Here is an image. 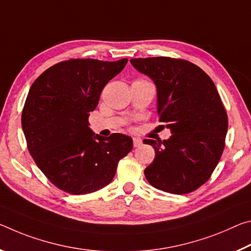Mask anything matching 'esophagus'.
Listing matches in <instances>:
<instances>
[{"label": "esophagus", "instance_id": "esophagus-1", "mask_svg": "<svg viewBox=\"0 0 251 251\" xmlns=\"http://www.w3.org/2000/svg\"><path fill=\"white\" fill-rule=\"evenodd\" d=\"M142 143V140L140 138H133V146L137 148V147H140Z\"/></svg>", "mask_w": 251, "mask_h": 251}]
</instances>
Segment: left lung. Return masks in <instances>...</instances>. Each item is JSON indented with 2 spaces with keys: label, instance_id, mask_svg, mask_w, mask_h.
<instances>
[{
  "label": "left lung",
  "instance_id": "left-lung-1",
  "mask_svg": "<svg viewBox=\"0 0 251 251\" xmlns=\"http://www.w3.org/2000/svg\"><path fill=\"white\" fill-rule=\"evenodd\" d=\"M130 62L157 85L159 121L172 133L168 140H143L155 151L145 170L147 180L169 194L197 190L211 176L226 145L228 116L215 83L187 60L157 56Z\"/></svg>",
  "mask_w": 251,
  "mask_h": 251
}]
</instances>
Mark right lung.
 <instances>
[{
	"label": "right lung",
	"mask_w": 251,
	"mask_h": 251,
	"mask_svg": "<svg viewBox=\"0 0 251 251\" xmlns=\"http://www.w3.org/2000/svg\"><path fill=\"white\" fill-rule=\"evenodd\" d=\"M128 59L62 61L31 85L22 111L28 152L44 176L60 190L87 195L112 181L118 162L132 150V139L121 133L94 134L90 112L105 84Z\"/></svg>",
	"instance_id": "1"
}]
</instances>
